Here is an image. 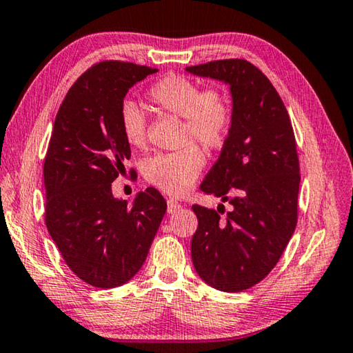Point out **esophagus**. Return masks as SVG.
Instances as JSON below:
<instances>
[{
  "mask_svg": "<svg viewBox=\"0 0 353 353\" xmlns=\"http://www.w3.org/2000/svg\"><path fill=\"white\" fill-rule=\"evenodd\" d=\"M180 208H181V205L176 200L170 199L169 201H167V212L169 214H175L176 211H180Z\"/></svg>",
  "mask_w": 353,
  "mask_h": 353,
  "instance_id": "esophagus-1",
  "label": "esophagus"
}]
</instances>
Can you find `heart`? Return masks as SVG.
<instances>
[{"instance_id": "b5f03b06", "label": "heart", "mask_w": 353, "mask_h": 353, "mask_svg": "<svg viewBox=\"0 0 353 353\" xmlns=\"http://www.w3.org/2000/svg\"><path fill=\"white\" fill-rule=\"evenodd\" d=\"M154 107L167 114L183 117L181 144L176 152L159 153L144 165L145 180L172 196L189 192L203 170L205 159L195 144L206 152L225 144L232 123V108L226 92L217 86H201L184 76L169 74L154 82L147 91ZM123 139L133 148L147 145V119L133 102H123L119 111Z\"/></svg>"}]
</instances>
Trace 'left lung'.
I'll use <instances>...</instances> for the list:
<instances>
[{"mask_svg":"<svg viewBox=\"0 0 353 353\" xmlns=\"http://www.w3.org/2000/svg\"><path fill=\"white\" fill-rule=\"evenodd\" d=\"M231 86L232 123L217 163L201 183L232 211L194 205L199 228L190 254L196 273L221 292H243L279 262L298 223L299 158L288 111L257 66L243 59L188 66Z\"/></svg>","mask_w":353,"mask_h":353,"instance_id":"8db88e82","label":"left lung"}]
</instances>
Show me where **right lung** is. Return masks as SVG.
Returning a JSON list of instances; mask_svg holds the SVG:
<instances>
[{
	"label": "right lung",
	"instance_id": "1",
	"mask_svg": "<svg viewBox=\"0 0 353 353\" xmlns=\"http://www.w3.org/2000/svg\"><path fill=\"white\" fill-rule=\"evenodd\" d=\"M157 71L99 61L74 82L55 116L43 165L46 228L72 273L97 288L119 287L138 273L167 209L154 188L132 206L111 194L132 154L119 125L123 97Z\"/></svg>",
	"mask_w": 353,
	"mask_h": 353
}]
</instances>
